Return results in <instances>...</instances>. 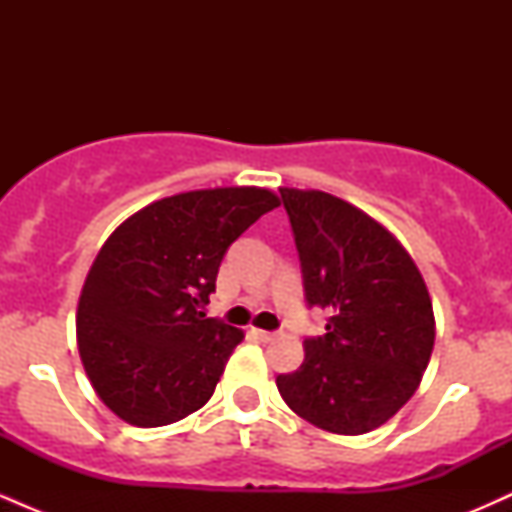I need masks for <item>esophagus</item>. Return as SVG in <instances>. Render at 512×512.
<instances>
[{
  "mask_svg": "<svg viewBox=\"0 0 512 512\" xmlns=\"http://www.w3.org/2000/svg\"><path fill=\"white\" fill-rule=\"evenodd\" d=\"M252 334H255V337L260 339V342H274V339L279 337V334H276V332H267V330H252Z\"/></svg>",
  "mask_w": 512,
  "mask_h": 512,
  "instance_id": "obj_1",
  "label": "esophagus"
}]
</instances>
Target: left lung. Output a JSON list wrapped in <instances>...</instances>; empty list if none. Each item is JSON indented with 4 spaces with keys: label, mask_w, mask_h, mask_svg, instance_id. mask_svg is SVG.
Listing matches in <instances>:
<instances>
[{
    "label": "left lung",
    "mask_w": 512,
    "mask_h": 512,
    "mask_svg": "<svg viewBox=\"0 0 512 512\" xmlns=\"http://www.w3.org/2000/svg\"><path fill=\"white\" fill-rule=\"evenodd\" d=\"M301 255L305 298L330 310L305 339L301 368L276 378L281 397L322 431L361 436L419 387L436 342L426 281L390 231L344 199L279 187Z\"/></svg>",
    "instance_id": "left-lung-1"
}]
</instances>
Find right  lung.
Returning a JSON list of instances; mask_svg holds the SVG:
<instances>
[{
  "mask_svg": "<svg viewBox=\"0 0 512 512\" xmlns=\"http://www.w3.org/2000/svg\"><path fill=\"white\" fill-rule=\"evenodd\" d=\"M267 187H209L139 209L110 233L76 308V344L103 404L168 426L214 395L243 330L202 313L228 245L279 207Z\"/></svg>",
  "mask_w": 512,
  "mask_h": 512,
  "instance_id": "add662e5",
  "label": "right lung"
}]
</instances>
